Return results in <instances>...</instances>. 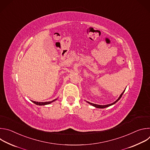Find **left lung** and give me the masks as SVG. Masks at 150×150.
Instances as JSON below:
<instances>
[{"label":"left lung","mask_w":150,"mask_h":150,"mask_svg":"<svg viewBox=\"0 0 150 150\" xmlns=\"http://www.w3.org/2000/svg\"><path fill=\"white\" fill-rule=\"evenodd\" d=\"M126 90V89H125ZM125 90L123 91V93L120 95V96H119V97L115 101V102H113V103H111V104H106V105H99V104H94V103H90V102H88V101H87L88 103H89L90 105H92L93 106H94V107H95V108H98V109H104V108H108V107H109V106H111V105H113V104H115L116 103H117L120 99V98L122 97V95H123V94L124 93V92H125Z\"/></svg>","instance_id":"8db88e82"}]
</instances>
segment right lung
<instances>
[{"label": "right lung", "mask_w": 150, "mask_h": 150, "mask_svg": "<svg viewBox=\"0 0 150 150\" xmlns=\"http://www.w3.org/2000/svg\"><path fill=\"white\" fill-rule=\"evenodd\" d=\"M57 98H56V99H54V100H52V101H47V102H38V101H32V100H31V101H32L33 103H34V104H35L36 105H45L53 103V101H55L56 100H57Z\"/></svg>", "instance_id": "1"}]
</instances>
